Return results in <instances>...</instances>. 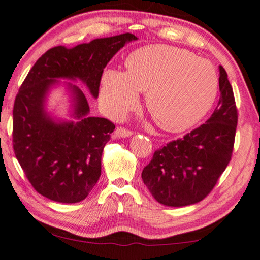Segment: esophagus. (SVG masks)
<instances>
[{
	"label": "esophagus",
	"mask_w": 260,
	"mask_h": 260,
	"mask_svg": "<svg viewBox=\"0 0 260 260\" xmlns=\"http://www.w3.org/2000/svg\"><path fill=\"white\" fill-rule=\"evenodd\" d=\"M133 134V132L129 129L123 128V127H118L114 132V138L115 139H121V138H128Z\"/></svg>",
	"instance_id": "1"
}]
</instances>
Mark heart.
I'll return each mask as SVG.
<instances>
[{
    "label": "heart",
    "instance_id": "b5f03b06",
    "mask_svg": "<svg viewBox=\"0 0 260 260\" xmlns=\"http://www.w3.org/2000/svg\"><path fill=\"white\" fill-rule=\"evenodd\" d=\"M126 73L108 69L101 81V101L114 118L123 116L146 92V106L162 129L181 132L210 112L219 80L210 61L188 50L155 45L127 57Z\"/></svg>",
    "mask_w": 260,
    "mask_h": 260
}]
</instances>
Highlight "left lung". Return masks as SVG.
<instances>
[{"label": "left lung", "instance_id": "left-lung-1", "mask_svg": "<svg viewBox=\"0 0 260 260\" xmlns=\"http://www.w3.org/2000/svg\"><path fill=\"white\" fill-rule=\"evenodd\" d=\"M220 98L206 122L153 154L141 178L156 202L172 207L202 202L231 160L238 122L228 73L219 66Z\"/></svg>", "mask_w": 260, "mask_h": 260}]
</instances>
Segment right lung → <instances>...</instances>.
<instances>
[{
    "instance_id": "right-lung-1",
    "label": "right lung",
    "mask_w": 260,
    "mask_h": 260,
    "mask_svg": "<svg viewBox=\"0 0 260 260\" xmlns=\"http://www.w3.org/2000/svg\"><path fill=\"white\" fill-rule=\"evenodd\" d=\"M137 36L95 39L74 48L57 46L35 62L20 87L13 109V146L32 187L53 202L86 198L101 175V155L115 125L89 116L86 94L68 82L74 121H57L46 112V99L58 79L80 80L96 99L104 68Z\"/></svg>"
}]
</instances>
